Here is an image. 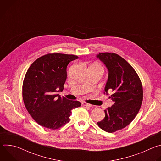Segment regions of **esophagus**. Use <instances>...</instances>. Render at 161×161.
I'll list each match as a JSON object with an SVG mask.
<instances>
[{"mask_svg": "<svg viewBox=\"0 0 161 161\" xmlns=\"http://www.w3.org/2000/svg\"><path fill=\"white\" fill-rule=\"evenodd\" d=\"M82 104V105L83 106H86V107H90V106H92V105L91 104H88V103H81Z\"/></svg>", "mask_w": 161, "mask_h": 161, "instance_id": "1", "label": "esophagus"}]
</instances>
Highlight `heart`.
Returning <instances> with one entry per match:
<instances>
[{
    "label": "heart",
    "mask_w": 161,
    "mask_h": 161,
    "mask_svg": "<svg viewBox=\"0 0 161 161\" xmlns=\"http://www.w3.org/2000/svg\"><path fill=\"white\" fill-rule=\"evenodd\" d=\"M94 66H95V67H97V68H99V69H101V70H103V67L101 65H99V64H94L93 65Z\"/></svg>",
    "instance_id": "heart-1"
}]
</instances>
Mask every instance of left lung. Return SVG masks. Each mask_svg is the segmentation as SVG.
<instances>
[{
    "instance_id": "1",
    "label": "left lung",
    "mask_w": 161,
    "mask_h": 161,
    "mask_svg": "<svg viewBox=\"0 0 161 161\" xmlns=\"http://www.w3.org/2000/svg\"><path fill=\"white\" fill-rule=\"evenodd\" d=\"M97 57L108 71L104 94H108L114 104L104 110L105 117L97 122L108 132H114L127 126L136 117L143 101V86L133 67L116 53H100Z\"/></svg>"
}]
</instances>
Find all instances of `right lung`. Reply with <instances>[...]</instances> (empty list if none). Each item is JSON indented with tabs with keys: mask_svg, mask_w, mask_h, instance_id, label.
Listing matches in <instances>:
<instances>
[{
	"mask_svg": "<svg viewBox=\"0 0 161 161\" xmlns=\"http://www.w3.org/2000/svg\"><path fill=\"white\" fill-rule=\"evenodd\" d=\"M78 57L49 53L36 60L23 83V99L32 119L40 125L57 129L69 122L71 110L80 107L77 101L61 97L67 78V66Z\"/></svg>",
	"mask_w": 161,
	"mask_h": 161,
	"instance_id": "obj_1",
	"label": "right lung"
}]
</instances>
